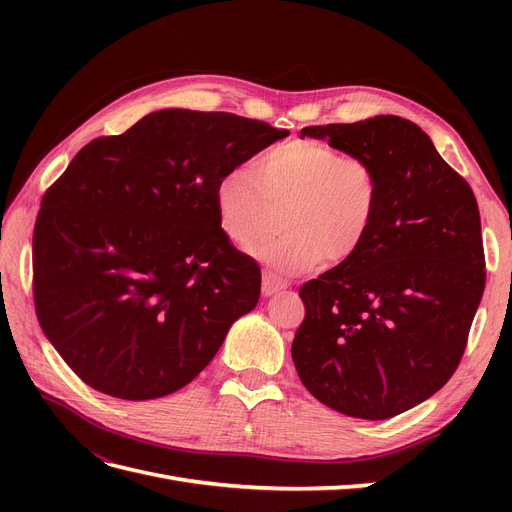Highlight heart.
<instances>
[{
  "mask_svg": "<svg viewBox=\"0 0 512 512\" xmlns=\"http://www.w3.org/2000/svg\"><path fill=\"white\" fill-rule=\"evenodd\" d=\"M320 209H324V211H327V213H333V218H342V215L346 213V207L344 205H337V203H327V200H324V203H322V200H320Z\"/></svg>",
  "mask_w": 512,
  "mask_h": 512,
  "instance_id": "heart-1",
  "label": "heart"
}]
</instances>
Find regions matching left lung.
Here are the masks:
<instances>
[{
    "label": "left lung",
    "mask_w": 512,
    "mask_h": 512,
    "mask_svg": "<svg viewBox=\"0 0 512 512\" xmlns=\"http://www.w3.org/2000/svg\"><path fill=\"white\" fill-rule=\"evenodd\" d=\"M277 138L265 121L166 108L85 145L46 190L36 314L91 389L175 393L256 307L260 267L222 230L220 185Z\"/></svg>",
    "instance_id": "left-lung-1"
}]
</instances>
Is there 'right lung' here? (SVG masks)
<instances>
[{
	"label": "right lung",
	"mask_w": 512,
	"mask_h": 512,
	"mask_svg": "<svg viewBox=\"0 0 512 512\" xmlns=\"http://www.w3.org/2000/svg\"><path fill=\"white\" fill-rule=\"evenodd\" d=\"M301 136L359 160L374 190L350 256L299 290L305 320L292 361L324 406L382 421L438 393L466 350L485 288L478 205L408 119L378 115Z\"/></svg>",
	"instance_id": "add662e5"
}]
</instances>
